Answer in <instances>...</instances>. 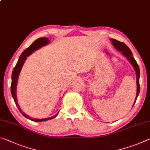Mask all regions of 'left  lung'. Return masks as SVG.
Returning a JSON list of instances; mask_svg holds the SVG:
<instances>
[{
	"mask_svg": "<svg viewBox=\"0 0 150 150\" xmlns=\"http://www.w3.org/2000/svg\"><path fill=\"white\" fill-rule=\"evenodd\" d=\"M110 41H111V43H112L113 46L114 47V48L115 49H117L118 51L121 52L123 56L125 57H126L129 62L131 63V65L133 66L134 70L135 71V75H136V83H137V94H136V97H135V101L133 106L134 105V104L136 101V99L137 98V96L139 93V91H140V87H139V77H140V71H139V66L137 65V63L136 62V61L135 60V59L133 56V54L131 51V50L129 49L126 45L125 43H123L122 42H120L119 41H117V40L113 39H111Z\"/></svg>",
	"mask_w": 150,
	"mask_h": 150,
	"instance_id": "obj_1",
	"label": "left lung"
}]
</instances>
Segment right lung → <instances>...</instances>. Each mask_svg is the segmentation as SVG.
Listing matches in <instances>:
<instances>
[{
  "mask_svg": "<svg viewBox=\"0 0 150 150\" xmlns=\"http://www.w3.org/2000/svg\"><path fill=\"white\" fill-rule=\"evenodd\" d=\"M49 42L50 41L48 38H45V37L39 38V39L35 40V41L31 44V45H30V47H28L27 49H25V51L23 52V53L21 54V56L19 57V59H18V62L16 63L15 68H14V69L13 71V73H12V77H11L12 82H11V91L16 105L18 108V110L20 111V112L22 113V115L24 116V117L28 119V120L33 121V122H45V121L52 120V119L56 117L58 115L59 112L57 113L56 115L53 116V117H47L45 119H35V118L29 117V116L27 115V114H25L22 110H21L19 105L18 104L17 98H16V86H17L18 76L20 75L21 69H22L24 63H25L26 59L27 58V57L30 55V54H31L35 51H37V50L41 48L42 46H46V45H47L49 43Z\"/></svg>",
  "mask_w": 150,
  "mask_h": 150,
  "instance_id": "1",
  "label": "right lung"
}]
</instances>
